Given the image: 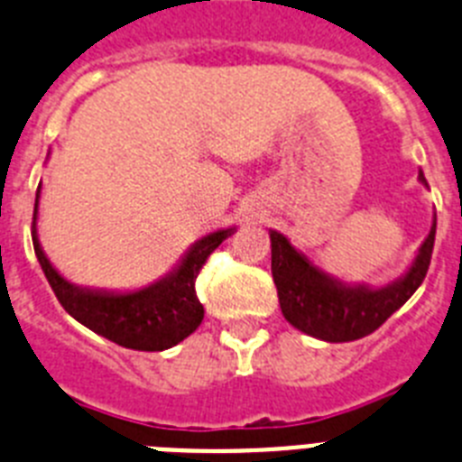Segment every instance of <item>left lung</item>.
Returning a JSON list of instances; mask_svg holds the SVG:
<instances>
[{"mask_svg": "<svg viewBox=\"0 0 462 462\" xmlns=\"http://www.w3.org/2000/svg\"><path fill=\"white\" fill-rule=\"evenodd\" d=\"M420 182L425 184L423 172ZM435 231L437 219L409 273L383 290L338 285L310 266L309 259L299 254L285 236L271 231V271L285 320L303 334L329 344H344L372 334L407 303L425 280L435 247Z\"/></svg>", "mask_w": 462, "mask_h": 462, "instance_id": "8db88e82", "label": "left lung"}]
</instances>
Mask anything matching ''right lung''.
Wrapping results in <instances>:
<instances>
[{"label":"right lung","mask_w":462,"mask_h":462,"mask_svg":"<svg viewBox=\"0 0 462 462\" xmlns=\"http://www.w3.org/2000/svg\"><path fill=\"white\" fill-rule=\"evenodd\" d=\"M39 203V189H37ZM34 203V219H37ZM234 228L215 231L200 238L189 250L182 266L147 290L133 294H109V291H88L69 285L58 271L51 266L37 240L32 222V243L42 271L49 280L51 290L60 301L62 309L84 327L114 344L133 350H165L193 334L203 322V303L196 297V278L212 252L222 245Z\"/></svg>","instance_id":"obj_1"}]
</instances>
